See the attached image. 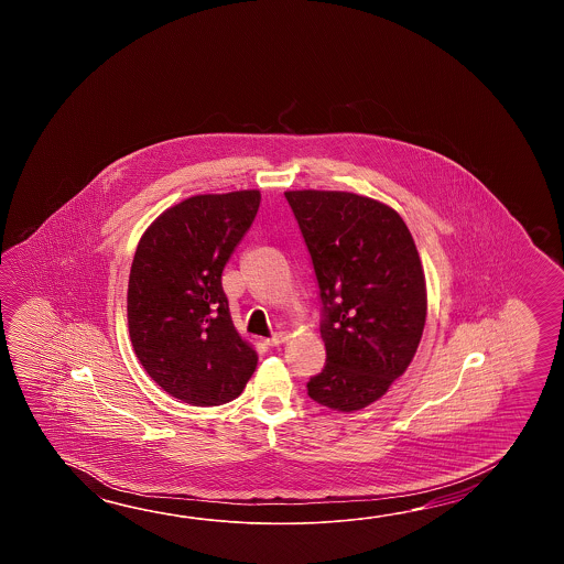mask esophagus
Wrapping results in <instances>:
<instances>
[{"label":"esophagus","instance_id":"34e87169","mask_svg":"<svg viewBox=\"0 0 564 564\" xmlns=\"http://www.w3.org/2000/svg\"><path fill=\"white\" fill-rule=\"evenodd\" d=\"M286 333H276L272 338H265V345H268V347H280V345L286 343Z\"/></svg>","mask_w":564,"mask_h":564}]
</instances>
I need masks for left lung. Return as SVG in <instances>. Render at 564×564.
I'll list each match as a JSON object with an SVG mask.
<instances>
[{
  "instance_id": "left-lung-1",
  "label": "left lung",
  "mask_w": 564,
  "mask_h": 564,
  "mask_svg": "<svg viewBox=\"0 0 564 564\" xmlns=\"http://www.w3.org/2000/svg\"><path fill=\"white\" fill-rule=\"evenodd\" d=\"M321 288L326 347L308 395L352 413L389 391L420 347L427 288L420 253L393 207L348 192H286Z\"/></svg>"
}]
</instances>
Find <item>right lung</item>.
Here are the masks:
<instances>
[{"instance_id": "obj_1", "label": "right lung", "mask_w": 564, "mask_h": 564, "mask_svg": "<svg viewBox=\"0 0 564 564\" xmlns=\"http://www.w3.org/2000/svg\"><path fill=\"white\" fill-rule=\"evenodd\" d=\"M260 199L258 189L187 197L144 229L134 252L127 294L134 355L163 391L195 408L236 399L258 365L231 321L221 272Z\"/></svg>"}]
</instances>
